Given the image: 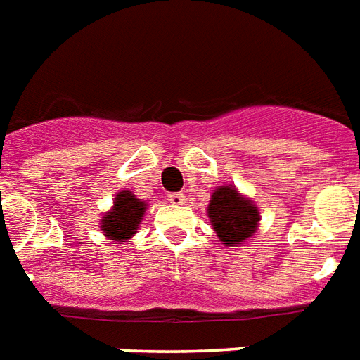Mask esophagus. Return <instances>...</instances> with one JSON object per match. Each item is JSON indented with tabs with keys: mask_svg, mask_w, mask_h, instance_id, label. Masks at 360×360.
I'll return each mask as SVG.
<instances>
[{
	"mask_svg": "<svg viewBox=\"0 0 360 360\" xmlns=\"http://www.w3.org/2000/svg\"><path fill=\"white\" fill-rule=\"evenodd\" d=\"M169 202L176 204V206H182V204H186V195L184 193H171L169 195Z\"/></svg>",
	"mask_w": 360,
	"mask_h": 360,
	"instance_id": "1",
	"label": "esophagus"
}]
</instances>
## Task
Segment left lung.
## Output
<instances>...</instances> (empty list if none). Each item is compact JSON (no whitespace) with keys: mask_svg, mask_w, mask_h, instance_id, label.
Listing matches in <instances>:
<instances>
[{"mask_svg":"<svg viewBox=\"0 0 360 360\" xmlns=\"http://www.w3.org/2000/svg\"><path fill=\"white\" fill-rule=\"evenodd\" d=\"M207 217L222 245L226 246L246 243L261 221L259 210L254 202L240 195L233 186L217 187L207 204Z\"/></svg>","mask_w":360,"mask_h":360,"instance_id":"left-lung-1","label":"left lung"}]
</instances>
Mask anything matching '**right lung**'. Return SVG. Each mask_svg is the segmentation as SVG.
Instances as JSON below:
<instances>
[{
	"label": "right lung",
	"mask_w": 360,
	"mask_h": 360,
	"mask_svg": "<svg viewBox=\"0 0 360 360\" xmlns=\"http://www.w3.org/2000/svg\"><path fill=\"white\" fill-rule=\"evenodd\" d=\"M145 212H147V202L136 198V195L129 189H123L115 195L112 210L101 219V231L108 239L124 243L134 237Z\"/></svg>",
	"instance_id": "right-lung-1"
}]
</instances>
